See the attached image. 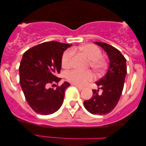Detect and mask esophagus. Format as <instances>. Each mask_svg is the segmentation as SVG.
Here are the masks:
<instances>
[{"label":"esophagus","mask_w":146,"mask_h":146,"mask_svg":"<svg viewBox=\"0 0 146 146\" xmlns=\"http://www.w3.org/2000/svg\"><path fill=\"white\" fill-rule=\"evenodd\" d=\"M74 85V86L76 87L77 88H78V89H79L80 90H83L84 89V88L83 87H81V86H77V85H75V84H73Z\"/></svg>","instance_id":"esophagus-1"}]
</instances>
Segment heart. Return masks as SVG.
Returning <instances> with one entry per match:
<instances>
[{"instance_id": "heart-1", "label": "heart", "mask_w": 146, "mask_h": 146, "mask_svg": "<svg viewBox=\"0 0 146 146\" xmlns=\"http://www.w3.org/2000/svg\"><path fill=\"white\" fill-rule=\"evenodd\" d=\"M78 50L81 51L84 56L89 59L90 68L96 74H100L104 71L106 66V62L102 58V51L95 45L87 44L79 46ZM73 51L68 50L64 53L62 58V64L63 67L68 68L71 66ZM66 78L70 82L77 86H83L87 83L93 80V75L90 71H79L77 70H72L66 73Z\"/></svg>"}]
</instances>
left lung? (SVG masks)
Instances as JSON below:
<instances>
[{"mask_svg":"<svg viewBox=\"0 0 146 146\" xmlns=\"http://www.w3.org/2000/svg\"><path fill=\"white\" fill-rule=\"evenodd\" d=\"M104 50L109 60V66L104 76L96 82L98 90H93V96L84 102L85 108L93 115H106L116 106L122 91L127 73L126 60L121 52L104 42H94ZM103 91L101 95L98 89Z\"/></svg>","mask_w":146,"mask_h":146,"instance_id":"obj_1","label":"left lung"}]
</instances>
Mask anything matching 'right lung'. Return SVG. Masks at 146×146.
Returning a JSON list of instances; mask_svg holds the SVG:
<instances>
[{
	"label": "right lung",
	"instance_id": "obj_1",
	"mask_svg": "<svg viewBox=\"0 0 146 146\" xmlns=\"http://www.w3.org/2000/svg\"><path fill=\"white\" fill-rule=\"evenodd\" d=\"M71 45L46 42L23 54L19 67L20 84L27 102L36 113L51 115L62 105L65 90L70 84L64 82L55 89L48 86L61 80L57 75L61 70L63 53Z\"/></svg>",
	"mask_w": 146,
	"mask_h": 146
}]
</instances>
